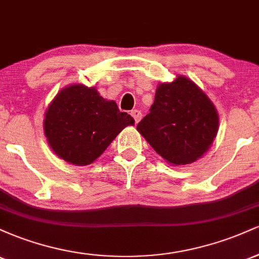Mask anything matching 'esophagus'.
Listing matches in <instances>:
<instances>
[{
  "mask_svg": "<svg viewBox=\"0 0 259 259\" xmlns=\"http://www.w3.org/2000/svg\"><path fill=\"white\" fill-rule=\"evenodd\" d=\"M130 114H132V117L134 118V120H135V123H139V121L141 120L142 113L140 112L139 109H134V111H132V113H130Z\"/></svg>",
  "mask_w": 259,
  "mask_h": 259,
  "instance_id": "obj_1",
  "label": "esophagus"
}]
</instances>
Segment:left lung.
Listing matches in <instances>:
<instances>
[{
	"mask_svg": "<svg viewBox=\"0 0 259 259\" xmlns=\"http://www.w3.org/2000/svg\"><path fill=\"white\" fill-rule=\"evenodd\" d=\"M215 107L191 80L159 84L150 113L138 130L153 150L175 165L201 158L218 132Z\"/></svg>",
	"mask_w": 259,
	"mask_h": 259,
	"instance_id": "8db88e82",
	"label": "left lung"
}]
</instances>
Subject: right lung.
<instances>
[{
  "label": "right lung",
  "instance_id": "add662e5",
  "mask_svg": "<svg viewBox=\"0 0 259 259\" xmlns=\"http://www.w3.org/2000/svg\"><path fill=\"white\" fill-rule=\"evenodd\" d=\"M134 119L94 88L72 85L56 96L45 115L44 129L59 158L75 165L90 164Z\"/></svg>",
  "mask_w": 259,
  "mask_h": 259
}]
</instances>
